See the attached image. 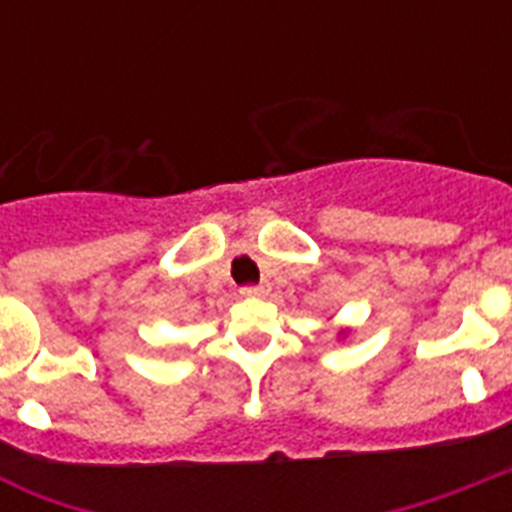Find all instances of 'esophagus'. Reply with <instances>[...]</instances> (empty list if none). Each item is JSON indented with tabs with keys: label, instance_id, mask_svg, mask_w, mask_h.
<instances>
[{
	"label": "esophagus",
	"instance_id": "obj_1",
	"mask_svg": "<svg viewBox=\"0 0 512 512\" xmlns=\"http://www.w3.org/2000/svg\"><path fill=\"white\" fill-rule=\"evenodd\" d=\"M241 295H244V297H265V295H268V284H249V287H241Z\"/></svg>",
	"mask_w": 512,
	"mask_h": 512
}]
</instances>
